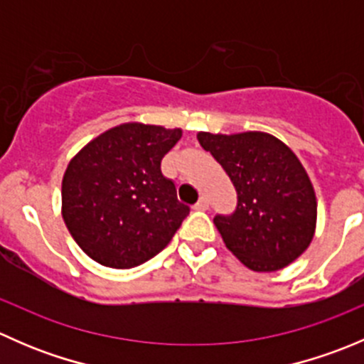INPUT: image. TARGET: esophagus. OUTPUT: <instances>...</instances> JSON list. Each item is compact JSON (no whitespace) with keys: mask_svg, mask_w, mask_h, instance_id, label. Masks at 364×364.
I'll return each instance as SVG.
<instances>
[{"mask_svg":"<svg viewBox=\"0 0 364 364\" xmlns=\"http://www.w3.org/2000/svg\"><path fill=\"white\" fill-rule=\"evenodd\" d=\"M208 208H209L208 197H200L199 203L193 205V209H197V211H205V209H208Z\"/></svg>","mask_w":364,"mask_h":364,"instance_id":"1","label":"esophagus"}]
</instances>
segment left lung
Here are the masks:
<instances>
[{
	"label": "left lung",
	"mask_w": 364,
	"mask_h": 364,
	"mask_svg": "<svg viewBox=\"0 0 364 364\" xmlns=\"http://www.w3.org/2000/svg\"><path fill=\"white\" fill-rule=\"evenodd\" d=\"M197 139L237 192L236 211L213 220L225 247L260 273L294 262L314 240L317 197L292 149L266 132H199Z\"/></svg>",
	"instance_id": "left-lung-1"
}]
</instances>
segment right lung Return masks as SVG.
Returning <instances> with one entry per match:
<instances>
[{"label":"right lung","mask_w":364,"mask_h":364,"mask_svg":"<svg viewBox=\"0 0 364 364\" xmlns=\"http://www.w3.org/2000/svg\"><path fill=\"white\" fill-rule=\"evenodd\" d=\"M181 128L123 123L87 142L65 171L61 213L82 252L98 264L130 269L171 243L188 205L161 174V159Z\"/></svg>","instance_id":"obj_1"}]
</instances>
